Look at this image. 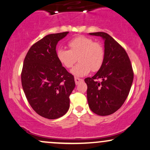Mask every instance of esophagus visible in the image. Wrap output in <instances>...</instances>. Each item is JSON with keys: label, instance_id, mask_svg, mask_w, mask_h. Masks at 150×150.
I'll return each mask as SVG.
<instances>
[{"label": "esophagus", "instance_id": "34e87169", "mask_svg": "<svg viewBox=\"0 0 150 150\" xmlns=\"http://www.w3.org/2000/svg\"><path fill=\"white\" fill-rule=\"evenodd\" d=\"M82 81H83L82 79L78 78V77H75V84H78L79 83L82 82Z\"/></svg>", "mask_w": 150, "mask_h": 150}]
</instances>
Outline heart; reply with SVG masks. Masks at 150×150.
Instances as JSON below:
<instances>
[{"instance_id":"1","label":"heart","mask_w":150,"mask_h":150,"mask_svg":"<svg viewBox=\"0 0 150 150\" xmlns=\"http://www.w3.org/2000/svg\"><path fill=\"white\" fill-rule=\"evenodd\" d=\"M68 45L69 50L59 48L56 55L60 64L67 68L73 67L78 57L80 63L71 70L74 76H85L91 70L96 72L101 68L105 59V50L101 43L80 35L70 40Z\"/></svg>"}]
</instances>
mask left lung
Here are the masks:
<instances>
[{
  "mask_svg": "<svg viewBox=\"0 0 150 150\" xmlns=\"http://www.w3.org/2000/svg\"><path fill=\"white\" fill-rule=\"evenodd\" d=\"M89 35L104 40L105 59L94 76L84 79L88 103L95 114L106 116L120 109L127 99L133 80V68L125 50L110 35L104 32Z\"/></svg>",
  "mask_w": 150,
  "mask_h": 150,
  "instance_id": "1",
  "label": "left lung"
}]
</instances>
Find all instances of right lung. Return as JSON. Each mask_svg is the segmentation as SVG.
Returning a JSON list of instances; mask_svg holds the SVG:
<instances>
[{
  "instance_id": "right-lung-1",
  "label": "right lung",
  "mask_w": 150,
  "mask_h": 150,
  "mask_svg": "<svg viewBox=\"0 0 150 150\" xmlns=\"http://www.w3.org/2000/svg\"><path fill=\"white\" fill-rule=\"evenodd\" d=\"M69 32L50 34L30 47L21 71L23 90L36 113L49 120L64 116L75 86L74 76L58 61L56 47Z\"/></svg>"
}]
</instances>
